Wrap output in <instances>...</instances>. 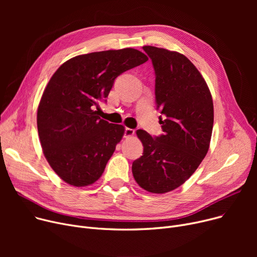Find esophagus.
Returning a JSON list of instances; mask_svg holds the SVG:
<instances>
[{
	"label": "esophagus",
	"mask_w": 257,
	"mask_h": 257,
	"mask_svg": "<svg viewBox=\"0 0 257 257\" xmlns=\"http://www.w3.org/2000/svg\"><path fill=\"white\" fill-rule=\"evenodd\" d=\"M134 134V129H131V128H125V131H124V137L125 138H130L132 137Z\"/></svg>",
	"instance_id": "esophagus-1"
}]
</instances>
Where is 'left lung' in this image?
Returning a JSON list of instances; mask_svg holds the SVG:
<instances>
[{
	"instance_id": "obj_1",
	"label": "left lung",
	"mask_w": 257,
	"mask_h": 257,
	"mask_svg": "<svg viewBox=\"0 0 257 257\" xmlns=\"http://www.w3.org/2000/svg\"><path fill=\"white\" fill-rule=\"evenodd\" d=\"M155 72V101L164 134L152 138L138 130L143 155L132 174L144 190L164 194L179 187L205 157L213 126L209 88L197 67L182 54L145 46Z\"/></svg>"
}]
</instances>
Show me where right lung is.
Listing matches in <instances>:
<instances>
[{"instance_id": "1", "label": "right lung", "mask_w": 257, "mask_h": 257, "mask_svg": "<svg viewBox=\"0 0 257 257\" xmlns=\"http://www.w3.org/2000/svg\"><path fill=\"white\" fill-rule=\"evenodd\" d=\"M147 60L136 49L108 50L71 58L54 73L39 102L37 129L48 163L63 181L81 187L101 177L125 128L100 118L96 108L117 76Z\"/></svg>"}]
</instances>
